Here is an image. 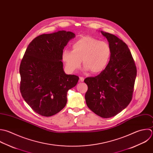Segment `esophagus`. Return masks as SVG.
Here are the masks:
<instances>
[{"mask_svg":"<svg viewBox=\"0 0 153 153\" xmlns=\"http://www.w3.org/2000/svg\"><path fill=\"white\" fill-rule=\"evenodd\" d=\"M79 79H80V82H83V81H84V78H83V77H79Z\"/></svg>","mask_w":153,"mask_h":153,"instance_id":"esophagus-1","label":"esophagus"}]
</instances>
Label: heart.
Returning <instances> with one entry per match:
<instances>
[{"mask_svg":"<svg viewBox=\"0 0 153 153\" xmlns=\"http://www.w3.org/2000/svg\"><path fill=\"white\" fill-rule=\"evenodd\" d=\"M111 55L108 44L92 37H83L72 45V51L65 50L62 58L68 71L73 73L81 65V61L85 71L92 73L101 72L107 66Z\"/></svg>","mask_w":153,"mask_h":153,"instance_id":"b5f03b06","label":"heart"}]
</instances>
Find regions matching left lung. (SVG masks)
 I'll return each instance as SVG.
<instances>
[{
	"label": "left lung",
	"instance_id": "obj_1",
	"mask_svg": "<svg viewBox=\"0 0 153 153\" xmlns=\"http://www.w3.org/2000/svg\"><path fill=\"white\" fill-rule=\"evenodd\" d=\"M111 49L110 61L98 76L85 79L87 106L102 118L112 117L126 108L132 98L137 67L128 45L114 34L101 31Z\"/></svg>",
	"mask_w": 153,
	"mask_h": 153
}]
</instances>
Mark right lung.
<instances>
[{
    "instance_id": "right-lung-1",
    "label": "right lung",
    "mask_w": 153,
    "mask_h": 153,
    "mask_svg": "<svg viewBox=\"0 0 153 153\" xmlns=\"http://www.w3.org/2000/svg\"><path fill=\"white\" fill-rule=\"evenodd\" d=\"M75 36L65 30L41 34L28 45L21 62L22 97L42 116H52L62 110L68 91L78 82V76L65 73L62 62L64 48Z\"/></svg>"
}]
</instances>
